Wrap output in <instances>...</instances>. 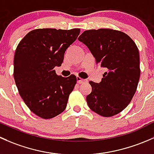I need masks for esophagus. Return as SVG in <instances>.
<instances>
[{
	"mask_svg": "<svg viewBox=\"0 0 154 154\" xmlns=\"http://www.w3.org/2000/svg\"><path fill=\"white\" fill-rule=\"evenodd\" d=\"M76 79H77V83L78 84H82V83H85V82H88V80H86V79H82V78H80L79 76H77Z\"/></svg>",
	"mask_w": 154,
	"mask_h": 154,
	"instance_id": "1",
	"label": "esophagus"
}]
</instances>
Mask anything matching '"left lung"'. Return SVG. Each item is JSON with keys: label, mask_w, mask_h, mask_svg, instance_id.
<instances>
[{"label": "left lung", "mask_w": 154, "mask_h": 154, "mask_svg": "<svg viewBox=\"0 0 154 154\" xmlns=\"http://www.w3.org/2000/svg\"><path fill=\"white\" fill-rule=\"evenodd\" d=\"M78 39L88 47L96 64L107 69L101 82H89V107L104 117L119 113L134 97L140 77L135 42L122 32L110 29L86 30Z\"/></svg>", "instance_id": "left-lung-1"}]
</instances>
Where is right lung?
I'll return each instance as SVG.
<instances>
[{"label": "right lung", "instance_id": "1", "mask_svg": "<svg viewBox=\"0 0 154 154\" xmlns=\"http://www.w3.org/2000/svg\"><path fill=\"white\" fill-rule=\"evenodd\" d=\"M80 29H37L19 43L14 56V79L19 94L29 110L48 119L61 113L76 84V77L58 75L55 66L64 61L66 50Z\"/></svg>", "mask_w": 154, "mask_h": 154}]
</instances>
